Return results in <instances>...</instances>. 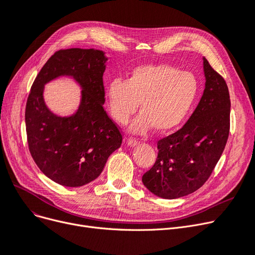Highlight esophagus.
Returning a JSON list of instances; mask_svg holds the SVG:
<instances>
[{"label": "esophagus", "mask_w": 255, "mask_h": 255, "mask_svg": "<svg viewBox=\"0 0 255 255\" xmlns=\"http://www.w3.org/2000/svg\"><path fill=\"white\" fill-rule=\"evenodd\" d=\"M138 142H139V140L137 138H134V137L127 138V143L129 146H135V145H137Z\"/></svg>", "instance_id": "34e87169"}]
</instances>
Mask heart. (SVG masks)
I'll return each mask as SVG.
<instances>
[{"instance_id": "obj_1", "label": "heart", "mask_w": 255, "mask_h": 255, "mask_svg": "<svg viewBox=\"0 0 255 255\" xmlns=\"http://www.w3.org/2000/svg\"><path fill=\"white\" fill-rule=\"evenodd\" d=\"M199 84L190 72L169 64H147L133 69L125 80L114 79L108 85L113 117L125 124L137 108L139 114L130 130L145 133L154 127L168 131L178 126L197 97Z\"/></svg>"}]
</instances>
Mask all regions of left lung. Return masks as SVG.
<instances>
[{"mask_svg":"<svg viewBox=\"0 0 255 255\" xmlns=\"http://www.w3.org/2000/svg\"><path fill=\"white\" fill-rule=\"evenodd\" d=\"M205 88L185 125L157 141V158L142 175L147 189L176 199L207 181L222 155L230 129V97L226 81L203 58Z\"/></svg>","mask_w":255,"mask_h":255,"instance_id":"8db88e82","label":"left lung"}]
</instances>
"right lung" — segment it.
<instances>
[{
	"label": "right lung",
	"mask_w": 255,
	"mask_h": 255,
	"mask_svg": "<svg viewBox=\"0 0 255 255\" xmlns=\"http://www.w3.org/2000/svg\"><path fill=\"white\" fill-rule=\"evenodd\" d=\"M106 60L100 50H58L31 86L25 110L28 148L40 171L61 185L95 180L123 140L121 128L103 107ZM61 74L73 75L84 88L81 108L71 118L54 116L42 99L43 84Z\"/></svg>",
	"instance_id": "obj_1"
}]
</instances>
